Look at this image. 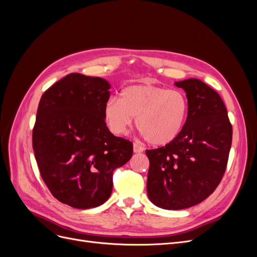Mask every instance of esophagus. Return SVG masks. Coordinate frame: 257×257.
<instances>
[{"label":"esophagus","instance_id":"1","mask_svg":"<svg viewBox=\"0 0 257 257\" xmlns=\"http://www.w3.org/2000/svg\"><path fill=\"white\" fill-rule=\"evenodd\" d=\"M133 151H134V153H142L144 151V148L142 146H139L138 144H134Z\"/></svg>","mask_w":257,"mask_h":257}]
</instances>
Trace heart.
Wrapping results in <instances>:
<instances>
[{"mask_svg":"<svg viewBox=\"0 0 257 257\" xmlns=\"http://www.w3.org/2000/svg\"><path fill=\"white\" fill-rule=\"evenodd\" d=\"M189 113L185 93L154 84L130 85L107 100L104 116L114 134L125 133L136 119L138 131L153 146H165L180 135Z\"/></svg>","mask_w":257,"mask_h":257,"instance_id":"obj_1","label":"heart"}]
</instances>
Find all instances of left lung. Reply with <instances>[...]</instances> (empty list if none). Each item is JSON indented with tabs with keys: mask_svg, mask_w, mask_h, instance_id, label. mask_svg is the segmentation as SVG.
<instances>
[{
	"mask_svg": "<svg viewBox=\"0 0 257 257\" xmlns=\"http://www.w3.org/2000/svg\"><path fill=\"white\" fill-rule=\"evenodd\" d=\"M189 100L184 127L173 143L147 150L148 197L162 209L195 206L212 194L226 169L232 127L221 96L199 79L175 82Z\"/></svg>",
	"mask_w": 257,
	"mask_h": 257,
	"instance_id": "obj_1",
	"label": "left lung"
}]
</instances>
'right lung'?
<instances>
[{
	"mask_svg": "<svg viewBox=\"0 0 257 257\" xmlns=\"http://www.w3.org/2000/svg\"><path fill=\"white\" fill-rule=\"evenodd\" d=\"M110 84L73 73L46 91L38 104L32 144L41 176L59 201L77 209L104 204L112 173L133 155V144L105 123Z\"/></svg>",
	"mask_w": 257,
	"mask_h": 257,
	"instance_id": "1",
	"label": "right lung"
}]
</instances>
